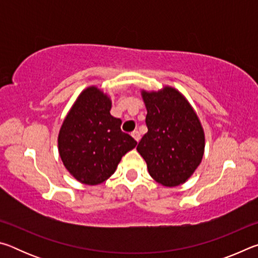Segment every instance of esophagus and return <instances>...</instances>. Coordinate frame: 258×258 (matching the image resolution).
Masks as SVG:
<instances>
[{
	"instance_id": "esophagus-1",
	"label": "esophagus",
	"mask_w": 258,
	"mask_h": 258,
	"mask_svg": "<svg viewBox=\"0 0 258 258\" xmlns=\"http://www.w3.org/2000/svg\"><path fill=\"white\" fill-rule=\"evenodd\" d=\"M132 137H133V139H134L137 142H139V141H140V138H141V137H140V133L138 132V131H134V132L132 133Z\"/></svg>"
}]
</instances>
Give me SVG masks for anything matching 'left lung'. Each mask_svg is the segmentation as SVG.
<instances>
[{"label":"left lung","instance_id":"left-lung-1","mask_svg":"<svg viewBox=\"0 0 258 258\" xmlns=\"http://www.w3.org/2000/svg\"><path fill=\"white\" fill-rule=\"evenodd\" d=\"M148 132L137 150L148 172L164 186L183 184L202 163L205 133L197 112L175 87L141 91Z\"/></svg>","mask_w":258,"mask_h":258}]
</instances>
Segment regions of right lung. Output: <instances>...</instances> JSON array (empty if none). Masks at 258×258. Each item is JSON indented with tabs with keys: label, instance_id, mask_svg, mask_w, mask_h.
Wrapping results in <instances>:
<instances>
[{
	"label": "right lung",
	"instance_id": "obj_1",
	"mask_svg": "<svg viewBox=\"0 0 258 258\" xmlns=\"http://www.w3.org/2000/svg\"><path fill=\"white\" fill-rule=\"evenodd\" d=\"M111 99L97 86L83 90L68 111L58 135L63 166L83 184L108 180L126 152L138 145L121 132V120L110 115Z\"/></svg>",
	"mask_w": 258,
	"mask_h": 258
}]
</instances>
